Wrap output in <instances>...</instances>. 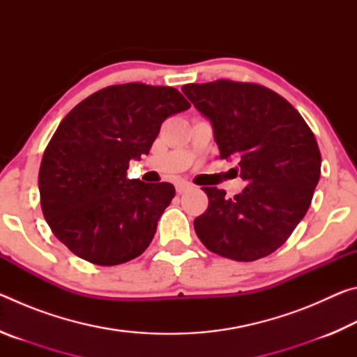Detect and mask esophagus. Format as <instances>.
<instances>
[{"label": "esophagus", "mask_w": 357, "mask_h": 357, "mask_svg": "<svg viewBox=\"0 0 357 357\" xmlns=\"http://www.w3.org/2000/svg\"><path fill=\"white\" fill-rule=\"evenodd\" d=\"M190 189V184L187 181H178L176 183V192L178 193H184Z\"/></svg>", "instance_id": "obj_1"}]
</instances>
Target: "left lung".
I'll return each mask as SVG.
<instances>
[{
    "instance_id": "obj_1",
    "label": "left lung",
    "mask_w": 357,
    "mask_h": 357,
    "mask_svg": "<svg viewBox=\"0 0 357 357\" xmlns=\"http://www.w3.org/2000/svg\"><path fill=\"white\" fill-rule=\"evenodd\" d=\"M214 129L220 159H236L245 189L227 198L203 187L208 209L193 220L208 250L234 261L275 252L305 215L321 173L317 138L299 112L257 83L215 80L183 86Z\"/></svg>"
}]
</instances>
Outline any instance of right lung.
<instances>
[{
    "mask_svg": "<svg viewBox=\"0 0 357 357\" xmlns=\"http://www.w3.org/2000/svg\"><path fill=\"white\" fill-rule=\"evenodd\" d=\"M190 107L178 89L112 84L66 114L39 168L40 208L55 236L86 261L121 264L148 249L174 187L128 179L164 121Z\"/></svg>",
    "mask_w": 357,
    "mask_h": 357,
    "instance_id": "1",
    "label": "right lung"
}]
</instances>
